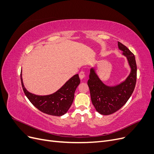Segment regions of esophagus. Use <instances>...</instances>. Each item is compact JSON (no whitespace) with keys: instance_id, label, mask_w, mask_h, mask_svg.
Wrapping results in <instances>:
<instances>
[{"instance_id":"34e87169","label":"esophagus","mask_w":154,"mask_h":154,"mask_svg":"<svg viewBox=\"0 0 154 154\" xmlns=\"http://www.w3.org/2000/svg\"><path fill=\"white\" fill-rule=\"evenodd\" d=\"M85 72L81 71L80 73H79V77H80V80H83V79L85 78Z\"/></svg>"}]
</instances>
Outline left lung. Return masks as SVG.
<instances>
[{
	"label": "left lung",
	"mask_w": 154,
	"mask_h": 154,
	"mask_svg": "<svg viewBox=\"0 0 154 154\" xmlns=\"http://www.w3.org/2000/svg\"><path fill=\"white\" fill-rule=\"evenodd\" d=\"M118 48L127 58L130 68L129 75L119 84L109 86L101 80L96 68L90 69L87 84L90 90L92 103L97 112L110 115L118 111L131 96L136 83L137 66L134 54L125 45L118 42Z\"/></svg>",
	"instance_id": "8db88e82"
}]
</instances>
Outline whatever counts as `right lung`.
Here are the masks:
<instances>
[{
    "label": "right lung",
    "instance_id": "1",
    "mask_svg": "<svg viewBox=\"0 0 154 154\" xmlns=\"http://www.w3.org/2000/svg\"><path fill=\"white\" fill-rule=\"evenodd\" d=\"M22 87L25 95L36 108L51 116H62L67 112L73 100L74 92L80 83L78 74H75L59 89L49 95H36L29 92L24 87L20 73Z\"/></svg>",
    "mask_w": 154,
    "mask_h": 154
}]
</instances>
